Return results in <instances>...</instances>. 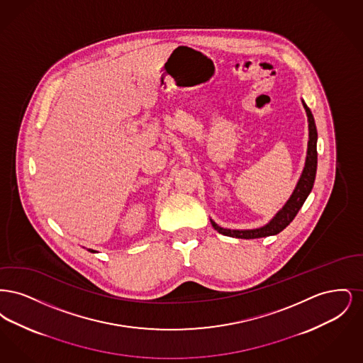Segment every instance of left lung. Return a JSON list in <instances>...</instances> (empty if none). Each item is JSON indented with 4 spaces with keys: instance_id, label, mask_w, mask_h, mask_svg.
Listing matches in <instances>:
<instances>
[{
    "instance_id": "1",
    "label": "left lung",
    "mask_w": 363,
    "mask_h": 363,
    "mask_svg": "<svg viewBox=\"0 0 363 363\" xmlns=\"http://www.w3.org/2000/svg\"><path fill=\"white\" fill-rule=\"evenodd\" d=\"M302 104L306 110L308 122H309L308 155H306L303 172L301 174V178H299V181H298V184L294 189L291 197L287 200L284 207L281 208L277 215L271 219L269 223H267V225H262L259 228H253V230L223 228V227L216 225L211 219V223L219 234H223L227 237H233V238H241V240H256V238H262V237L277 235L293 222L298 211L303 206L305 200L308 199V196L311 194V189H313V184H314V179H315V172H317V129H315V122L313 118L311 108L303 101H302Z\"/></svg>"
}]
</instances>
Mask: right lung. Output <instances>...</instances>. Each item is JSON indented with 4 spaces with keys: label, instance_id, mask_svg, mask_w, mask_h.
Instances as JSON below:
<instances>
[{
    "label": "right lung",
    "instance_id": "right-lung-1",
    "mask_svg": "<svg viewBox=\"0 0 363 363\" xmlns=\"http://www.w3.org/2000/svg\"><path fill=\"white\" fill-rule=\"evenodd\" d=\"M91 253H95V250H92V249H88Z\"/></svg>",
    "mask_w": 363,
    "mask_h": 363
}]
</instances>
